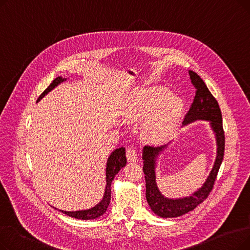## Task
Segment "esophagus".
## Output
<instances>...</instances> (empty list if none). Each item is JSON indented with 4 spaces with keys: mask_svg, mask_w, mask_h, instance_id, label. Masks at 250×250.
Masks as SVG:
<instances>
[{
    "mask_svg": "<svg viewBox=\"0 0 250 250\" xmlns=\"http://www.w3.org/2000/svg\"><path fill=\"white\" fill-rule=\"evenodd\" d=\"M126 159L128 162L138 161V154L134 148H128L126 150Z\"/></svg>",
    "mask_w": 250,
    "mask_h": 250,
    "instance_id": "obj_1",
    "label": "esophagus"
}]
</instances>
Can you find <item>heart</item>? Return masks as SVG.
I'll return each mask as SVG.
<instances>
[{"label": "heart", "instance_id": "b5f03b06", "mask_svg": "<svg viewBox=\"0 0 250 250\" xmlns=\"http://www.w3.org/2000/svg\"><path fill=\"white\" fill-rule=\"evenodd\" d=\"M183 110L181 98L161 86L143 87L130 98L126 120H143L144 134L151 142L164 141L171 134Z\"/></svg>", "mask_w": 250, "mask_h": 250}]
</instances>
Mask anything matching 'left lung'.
Returning a JSON list of instances; mask_svg holds the SVG:
<instances>
[{"mask_svg": "<svg viewBox=\"0 0 250 250\" xmlns=\"http://www.w3.org/2000/svg\"><path fill=\"white\" fill-rule=\"evenodd\" d=\"M190 80L195 91V96L188 111L183 125L190 124L194 121H208L216 135L217 141V157L211 173L208 176L203 187L193 192L191 195L182 199H167L159 191L156 183L155 166L156 158L167 147H151L145 146L143 149V170L146 180V199L152 211L162 218H175L185 215L194 209L202 204L212 191L215 180L217 178L219 168L223 161L225 151V135L223 129L222 113L216 98L206 86L201 77L192 72H188Z\"/></svg>", "mask_w": 250, "mask_h": 250, "instance_id": "1", "label": "left lung"}]
</instances>
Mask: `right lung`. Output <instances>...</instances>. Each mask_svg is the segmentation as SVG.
Instances as JSON below:
<instances>
[{"label":"right lung","instance_id":"right-lung-1","mask_svg":"<svg viewBox=\"0 0 250 250\" xmlns=\"http://www.w3.org/2000/svg\"><path fill=\"white\" fill-rule=\"evenodd\" d=\"M65 81V79H62V77L56 78L52 83L42 92V95L39 96L37 101L41 100L42 97L45 96L49 91H51L56 86L61 84L62 82ZM126 164V158H125V149L124 147L115 149L110 156L108 157V160L106 163V187H105V191L103 199L99 204H97L95 207L84 209V211H75V212H67V211H61L62 213L68 215L72 218L81 219V220H92L96 219L100 216H102L105 212H106L107 207L110 203V194H111V182L114 178V176L118 173L120 170L125 166Z\"/></svg>","mask_w":250,"mask_h":250}]
</instances>
